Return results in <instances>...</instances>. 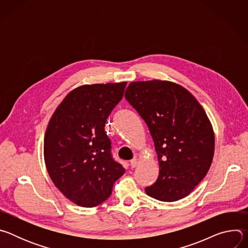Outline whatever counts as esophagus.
Returning a JSON list of instances; mask_svg holds the SVG:
<instances>
[{
	"mask_svg": "<svg viewBox=\"0 0 248 248\" xmlns=\"http://www.w3.org/2000/svg\"><path fill=\"white\" fill-rule=\"evenodd\" d=\"M137 164H138V161H137V159H132L131 161H130V167L133 169V168H135L136 166H137Z\"/></svg>",
	"mask_w": 248,
	"mask_h": 248,
	"instance_id": "esophagus-1",
	"label": "esophagus"
}]
</instances>
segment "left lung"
Wrapping results in <instances>:
<instances>
[{"mask_svg":"<svg viewBox=\"0 0 248 248\" xmlns=\"http://www.w3.org/2000/svg\"><path fill=\"white\" fill-rule=\"evenodd\" d=\"M124 97L146 123L158 155L159 176L146 193L164 202L185 198L214 156V131L202 106L183 86L163 80L131 82Z\"/></svg>","mask_w":248,"mask_h":248,"instance_id":"obj_1","label":"left lung"}]
</instances>
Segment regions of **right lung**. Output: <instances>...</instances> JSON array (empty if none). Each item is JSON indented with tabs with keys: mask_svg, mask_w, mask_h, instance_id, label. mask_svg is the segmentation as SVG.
I'll use <instances>...</instances> for the list:
<instances>
[{
	"mask_svg": "<svg viewBox=\"0 0 248 248\" xmlns=\"http://www.w3.org/2000/svg\"><path fill=\"white\" fill-rule=\"evenodd\" d=\"M125 85L79 86L65 96L49 122L44 138L47 170L59 190L78 206L95 207L107 200L124 173L112 156L105 124Z\"/></svg>",
	"mask_w": 248,
	"mask_h": 248,
	"instance_id": "1",
	"label": "right lung"
}]
</instances>
